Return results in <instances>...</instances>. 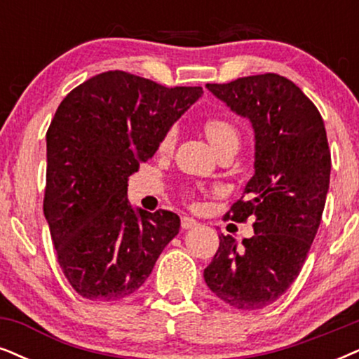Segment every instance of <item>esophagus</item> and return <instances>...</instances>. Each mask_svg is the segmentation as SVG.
Instances as JSON below:
<instances>
[{
  "label": "esophagus",
  "instance_id": "34e87169",
  "mask_svg": "<svg viewBox=\"0 0 359 359\" xmlns=\"http://www.w3.org/2000/svg\"><path fill=\"white\" fill-rule=\"evenodd\" d=\"M180 225H182L184 230H189V229H194V226H197L198 222L190 219V217H182V220H180Z\"/></svg>",
  "mask_w": 359,
  "mask_h": 359
}]
</instances>
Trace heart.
<instances>
[{
    "label": "heart",
    "instance_id": "1",
    "mask_svg": "<svg viewBox=\"0 0 359 359\" xmlns=\"http://www.w3.org/2000/svg\"><path fill=\"white\" fill-rule=\"evenodd\" d=\"M203 130H205L208 140L212 142V146L215 147V151H219L220 147L226 146V144L240 142V134L238 129L232 122L224 119V117H208L203 122ZM175 142V130L169 129L162 137L161 144H158V151L161 152H169L174 147Z\"/></svg>",
    "mask_w": 359,
    "mask_h": 359
}]
</instances>
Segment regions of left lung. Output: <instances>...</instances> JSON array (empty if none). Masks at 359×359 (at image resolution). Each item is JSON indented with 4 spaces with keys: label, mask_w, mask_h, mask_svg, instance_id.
<instances>
[{
    "label": "left lung",
    "mask_w": 359,
    "mask_h": 359,
    "mask_svg": "<svg viewBox=\"0 0 359 359\" xmlns=\"http://www.w3.org/2000/svg\"><path fill=\"white\" fill-rule=\"evenodd\" d=\"M207 89L255 133V174L225 215L252 217L255 235L237 247L232 235L220 233L203 278L235 310H262L290 288L318 232L331 170L325 122L297 84L273 72Z\"/></svg>",
    "instance_id": "1"
}]
</instances>
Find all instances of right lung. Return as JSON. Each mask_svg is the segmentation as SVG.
Here are the masks:
<instances>
[{"instance_id": "right-lung-1", "label": "right lung", "mask_w": 359, "mask_h": 359, "mask_svg": "<svg viewBox=\"0 0 359 359\" xmlns=\"http://www.w3.org/2000/svg\"><path fill=\"white\" fill-rule=\"evenodd\" d=\"M202 93L107 71L59 104L46 133L43 210L62 273L81 297H130L179 233L177 213L134 210L127 180Z\"/></svg>"}]
</instances>
